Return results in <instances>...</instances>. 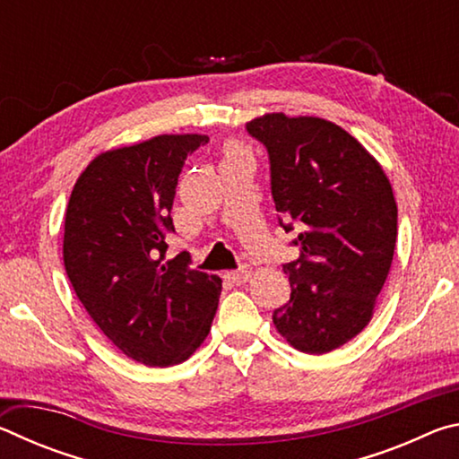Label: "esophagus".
I'll return each instance as SVG.
<instances>
[{
  "mask_svg": "<svg viewBox=\"0 0 459 459\" xmlns=\"http://www.w3.org/2000/svg\"><path fill=\"white\" fill-rule=\"evenodd\" d=\"M251 275H253V269L248 267V265H243V267L237 269V271H229L227 279H229L230 283H235V285H243V283L248 281V279H251Z\"/></svg>",
  "mask_w": 459,
  "mask_h": 459,
  "instance_id": "obj_1",
  "label": "esophagus"
}]
</instances>
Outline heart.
<instances>
[{
    "instance_id": "heart-1",
    "label": "heart",
    "mask_w": 459,
    "mask_h": 459,
    "mask_svg": "<svg viewBox=\"0 0 459 459\" xmlns=\"http://www.w3.org/2000/svg\"><path fill=\"white\" fill-rule=\"evenodd\" d=\"M235 152H237V150H230V152H229V153H235Z\"/></svg>"
}]
</instances>
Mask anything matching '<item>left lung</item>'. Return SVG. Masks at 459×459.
Returning <instances> with one entry per match:
<instances>
[{
	"instance_id": "obj_1",
	"label": "left lung",
	"mask_w": 459,
	"mask_h": 459,
	"mask_svg": "<svg viewBox=\"0 0 459 459\" xmlns=\"http://www.w3.org/2000/svg\"><path fill=\"white\" fill-rule=\"evenodd\" d=\"M247 131L267 147L271 194L299 259L285 263L290 304L273 312L295 351L325 354L367 328L397 243V202L383 166L320 117L265 113Z\"/></svg>"
}]
</instances>
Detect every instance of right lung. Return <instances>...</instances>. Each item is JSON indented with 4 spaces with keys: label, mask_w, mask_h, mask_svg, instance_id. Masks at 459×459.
I'll list each match as a JSON object with an SVG mask.
<instances>
[{
    "label": "right lung",
    "mask_w": 459,
    "mask_h": 459,
    "mask_svg": "<svg viewBox=\"0 0 459 459\" xmlns=\"http://www.w3.org/2000/svg\"><path fill=\"white\" fill-rule=\"evenodd\" d=\"M208 135L164 134L99 153L76 180L65 216L66 275L119 351L145 367L188 360L211 332L219 275L166 259L178 176Z\"/></svg>",
    "instance_id": "obj_1"
}]
</instances>
